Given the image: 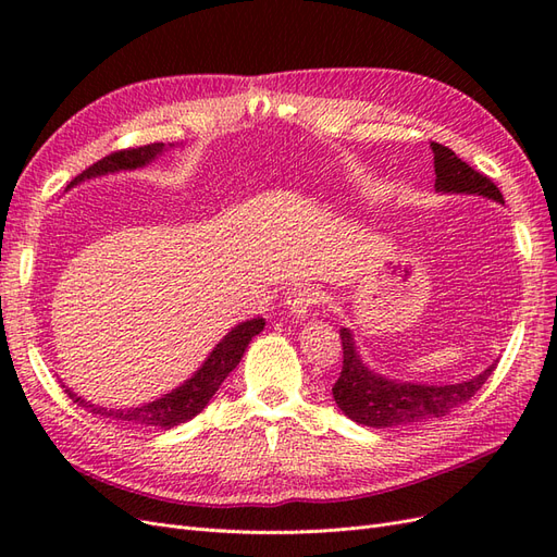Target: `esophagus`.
<instances>
[{
	"mask_svg": "<svg viewBox=\"0 0 557 557\" xmlns=\"http://www.w3.org/2000/svg\"><path fill=\"white\" fill-rule=\"evenodd\" d=\"M318 301H320V293L307 283L295 285V288H290V293L285 295V305H288V311L295 318H307Z\"/></svg>",
	"mask_w": 557,
	"mask_h": 557,
	"instance_id": "obj_1",
	"label": "esophagus"
}]
</instances>
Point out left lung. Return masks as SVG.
I'll use <instances>...</instances> for the list:
<instances>
[{
  "instance_id": "left-lung-1",
  "label": "left lung",
  "mask_w": 557,
  "mask_h": 557,
  "mask_svg": "<svg viewBox=\"0 0 557 557\" xmlns=\"http://www.w3.org/2000/svg\"><path fill=\"white\" fill-rule=\"evenodd\" d=\"M430 146L434 153L436 190L448 195H483L504 205L499 188L485 174L462 162L448 146L436 141ZM339 336L344 348V364L339 379L332 385V395L350 420L367 428H397L423 423V420L430 418H442L474 397L497 367V362H493L479 376L453 385L397 383L374 374L360 360L348 327H342Z\"/></svg>"
}]
</instances>
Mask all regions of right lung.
<instances>
[{"label":"right lung","mask_w":557,"mask_h":557,"mask_svg":"<svg viewBox=\"0 0 557 557\" xmlns=\"http://www.w3.org/2000/svg\"><path fill=\"white\" fill-rule=\"evenodd\" d=\"M164 150V144H148V146H137V148H125V150H115V153L97 160L92 166H88L86 172L78 174L70 188L86 178L95 176H104L113 172H123V170H137V166H146L150 160H156ZM264 330V320L258 315L252 320H246V323L237 325L232 332L225 334V339L218 344L211 356L205 360L193 379L178 385L176 391L162 395L156 401H148L144 407H132V409H104V407H95V404L86 401L72 393L70 387H64V393L74 399L78 407H86L95 416H104L109 420H115V423L127 425V428H158V430H170L174 425L188 423L201 409L207 407L209 399L215 395L221 383L230 376L234 367L239 364L244 358V350L248 348L250 339L256 334Z\"/></svg>","instance_id":"right-lung-1"}]
</instances>
